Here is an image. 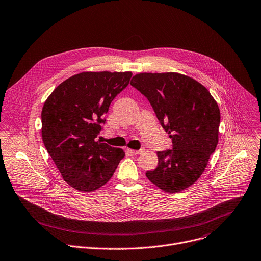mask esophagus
<instances>
[{"mask_svg": "<svg viewBox=\"0 0 261 261\" xmlns=\"http://www.w3.org/2000/svg\"><path fill=\"white\" fill-rule=\"evenodd\" d=\"M128 151L133 155H138V154H141L144 152V150H132V149H128Z\"/></svg>", "mask_w": 261, "mask_h": 261, "instance_id": "obj_1", "label": "esophagus"}]
</instances>
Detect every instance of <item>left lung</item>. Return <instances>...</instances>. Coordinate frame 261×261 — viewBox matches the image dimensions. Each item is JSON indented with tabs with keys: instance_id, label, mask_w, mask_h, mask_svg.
<instances>
[{
	"instance_id": "8db88e82",
	"label": "left lung",
	"mask_w": 261,
	"mask_h": 261,
	"mask_svg": "<svg viewBox=\"0 0 261 261\" xmlns=\"http://www.w3.org/2000/svg\"><path fill=\"white\" fill-rule=\"evenodd\" d=\"M130 84L149 100L173 149L157 152L147 178L168 193H179L203 174L219 141L221 112L205 86L178 73H141Z\"/></svg>"
}]
</instances>
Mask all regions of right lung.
Instances as JSON below:
<instances>
[{
	"label": "right lung",
	"instance_id": "add662e5",
	"mask_svg": "<svg viewBox=\"0 0 261 261\" xmlns=\"http://www.w3.org/2000/svg\"><path fill=\"white\" fill-rule=\"evenodd\" d=\"M131 77V72H83L60 83L43 104V145L63 180L79 192L106 184L125 156L96 137L110 103Z\"/></svg>",
	"mask_w": 261,
	"mask_h": 261
}]
</instances>
